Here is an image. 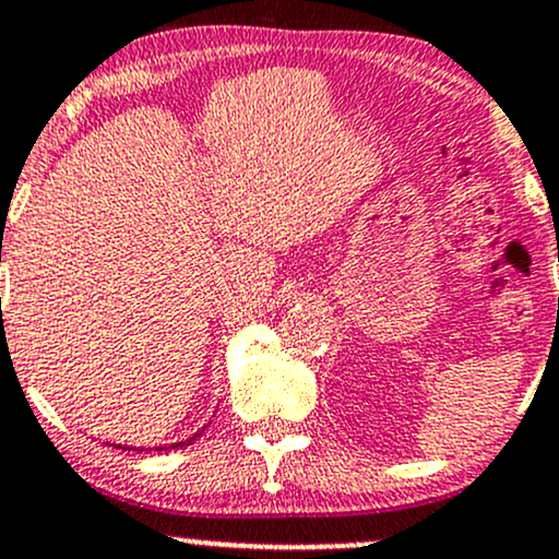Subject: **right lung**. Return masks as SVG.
Instances as JSON below:
<instances>
[{
	"instance_id": "add662e5",
	"label": "right lung",
	"mask_w": 559,
	"mask_h": 559,
	"mask_svg": "<svg viewBox=\"0 0 559 559\" xmlns=\"http://www.w3.org/2000/svg\"><path fill=\"white\" fill-rule=\"evenodd\" d=\"M195 435H199V432H195ZM195 435H193V438H188V440H180V443H171V445H158V449L156 451H164V449H182V445H190V440H195ZM116 445V443H114ZM116 449H127V445H116ZM132 451V449H130Z\"/></svg>"
}]
</instances>
